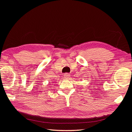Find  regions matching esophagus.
I'll return each instance as SVG.
<instances>
[{
    "label": "esophagus",
    "instance_id": "1",
    "mask_svg": "<svg viewBox=\"0 0 132 132\" xmlns=\"http://www.w3.org/2000/svg\"><path fill=\"white\" fill-rule=\"evenodd\" d=\"M70 74L69 73H65L64 74V78L66 79L69 78L70 77Z\"/></svg>",
    "mask_w": 132,
    "mask_h": 132
}]
</instances>
